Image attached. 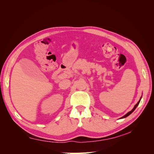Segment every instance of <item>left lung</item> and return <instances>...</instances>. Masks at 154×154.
Returning <instances> with one entry per match:
<instances>
[{"mask_svg": "<svg viewBox=\"0 0 154 154\" xmlns=\"http://www.w3.org/2000/svg\"><path fill=\"white\" fill-rule=\"evenodd\" d=\"M141 98H140V100H139V101L137 102V103L136 105H135L134 106V109L131 110V111H130V112H128L127 114H125L124 116H123V117H122V118H126V117H127V116H128L130 114H131L132 112H133L134 111V110L135 109H136V107L137 106V105H139V102H140V101H141Z\"/></svg>", "mask_w": 154, "mask_h": 154, "instance_id": "1", "label": "left lung"}]
</instances>
